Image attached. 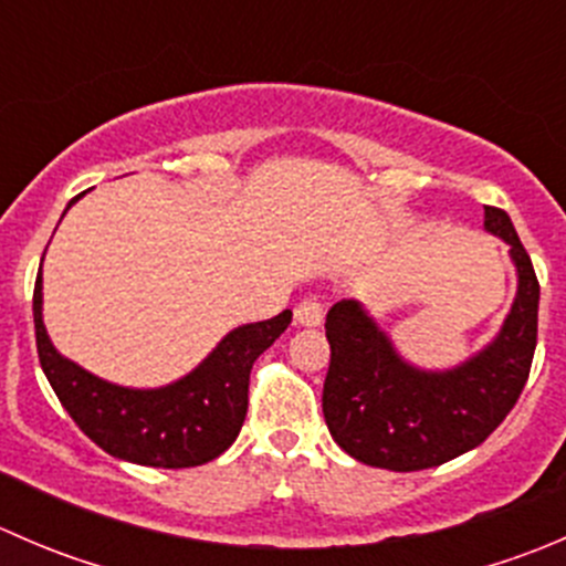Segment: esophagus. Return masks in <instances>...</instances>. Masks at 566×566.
<instances>
[{
    "label": "esophagus",
    "instance_id": "1",
    "mask_svg": "<svg viewBox=\"0 0 566 566\" xmlns=\"http://www.w3.org/2000/svg\"><path fill=\"white\" fill-rule=\"evenodd\" d=\"M323 315L325 306L319 304V298H315V295H310V298H304L295 306V323L306 325V328H315V325L323 323Z\"/></svg>",
    "mask_w": 566,
    "mask_h": 566
}]
</instances>
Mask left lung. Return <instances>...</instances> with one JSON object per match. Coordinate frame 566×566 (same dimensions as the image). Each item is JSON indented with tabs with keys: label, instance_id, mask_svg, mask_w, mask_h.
Returning a JSON list of instances; mask_svg holds the SVG:
<instances>
[{
	"label": "left lung",
	"instance_id": "8db88e82",
	"mask_svg": "<svg viewBox=\"0 0 566 566\" xmlns=\"http://www.w3.org/2000/svg\"><path fill=\"white\" fill-rule=\"evenodd\" d=\"M484 230L510 247L517 293L490 345L449 369L405 361L358 301L325 315L331 364L323 416L350 458L386 471H424L476 449L506 419L528 380L536 347L539 282L512 219L484 208Z\"/></svg>",
	"mask_w": 566,
	"mask_h": 566
}]
</instances>
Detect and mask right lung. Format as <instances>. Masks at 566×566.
<instances>
[{"instance_id":"right-lung-1","label":"right lung","mask_w":566,"mask_h":566,"mask_svg":"<svg viewBox=\"0 0 566 566\" xmlns=\"http://www.w3.org/2000/svg\"><path fill=\"white\" fill-rule=\"evenodd\" d=\"M76 199L67 202L65 213ZM32 315L40 367L78 430L112 458L153 468L205 465L235 443L249 408L251 364L293 319V312L284 310L262 323L238 325L175 384L128 389L56 350L43 325V273H38Z\"/></svg>"}]
</instances>
